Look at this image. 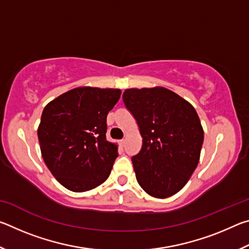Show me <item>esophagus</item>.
I'll return each mask as SVG.
<instances>
[{
	"instance_id": "34e87169",
	"label": "esophagus",
	"mask_w": 249,
	"mask_h": 249,
	"mask_svg": "<svg viewBox=\"0 0 249 249\" xmlns=\"http://www.w3.org/2000/svg\"><path fill=\"white\" fill-rule=\"evenodd\" d=\"M125 142H126L125 140H122V141H120V144H121V146H122V147H124V146H125Z\"/></svg>"
}]
</instances>
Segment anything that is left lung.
<instances>
[{"label":"left lung","mask_w":249,"mask_h":249,"mask_svg":"<svg viewBox=\"0 0 249 249\" xmlns=\"http://www.w3.org/2000/svg\"><path fill=\"white\" fill-rule=\"evenodd\" d=\"M123 101L142 137L141 151L132 157L138 183L158 199L176 195L200 160L204 133L196 111L162 87L127 89Z\"/></svg>","instance_id":"8db88e82"}]
</instances>
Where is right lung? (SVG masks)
Instances as JSON below:
<instances>
[{
    "label": "right lung",
    "instance_id": "obj_1",
    "mask_svg": "<svg viewBox=\"0 0 249 249\" xmlns=\"http://www.w3.org/2000/svg\"><path fill=\"white\" fill-rule=\"evenodd\" d=\"M120 89L80 87L46 105L37 129L41 156L60 184L84 192L111 174L117 145L107 141V116Z\"/></svg>",
    "mask_w": 249,
    "mask_h": 249
}]
</instances>
